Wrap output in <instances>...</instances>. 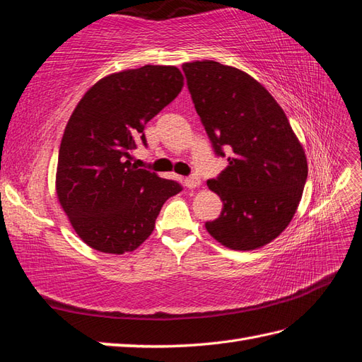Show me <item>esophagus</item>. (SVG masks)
<instances>
[{"label": "esophagus", "mask_w": 362, "mask_h": 362, "mask_svg": "<svg viewBox=\"0 0 362 362\" xmlns=\"http://www.w3.org/2000/svg\"><path fill=\"white\" fill-rule=\"evenodd\" d=\"M184 184H186L187 189H195V187L199 186V184H202V181H199L198 176L192 175V176H187V178L184 180Z\"/></svg>", "instance_id": "obj_1"}]
</instances>
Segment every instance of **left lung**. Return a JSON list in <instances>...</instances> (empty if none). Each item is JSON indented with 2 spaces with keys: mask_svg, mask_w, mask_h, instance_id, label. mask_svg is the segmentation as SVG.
<instances>
[{
  "mask_svg": "<svg viewBox=\"0 0 362 362\" xmlns=\"http://www.w3.org/2000/svg\"><path fill=\"white\" fill-rule=\"evenodd\" d=\"M192 102L229 165L207 181L223 211L206 223L216 242L251 251L274 240L299 206L308 165L300 142L274 98L246 72L204 60L182 65Z\"/></svg>",
  "mask_w": 362,
  "mask_h": 362,
  "instance_id": "left-lung-1",
  "label": "left lung"
}]
</instances>
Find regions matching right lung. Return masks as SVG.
Listing matches in <instances>:
<instances>
[{"label":"right lung","instance_id":"1","mask_svg":"<svg viewBox=\"0 0 362 362\" xmlns=\"http://www.w3.org/2000/svg\"><path fill=\"white\" fill-rule=\"evenodd\" d=\"M182 88L175 66L146 65L99 80L71 115L59 150L57 197L83 242L107 254L132 252L150 237L160 207L180 194L130 160L144 128Z\"/></svg>","mask_w":362,"mask_h":362}]
</instances>
